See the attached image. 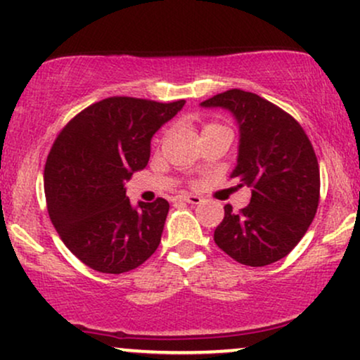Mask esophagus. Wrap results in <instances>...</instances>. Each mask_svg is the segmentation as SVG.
<instances>
[{"instance_id": "obj_1", "label": "esophagus", "mask_w": 360, "mask_h": 360, "mask_svg": "<svg viewBox=\"0 0 360 360\" xmlns=\"http://www.w3.org/2000/svg\"><path fill=\"white\" fill-rule=\"evenodd\" d=\"M174 201H184V203L198 205V203H201V198L194 196V194H183V196H176Z\"/></svg>"}]
</instances>
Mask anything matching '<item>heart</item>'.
Masks as SVG:
<instances>
[{
  "label": "heart",
  "mask_w": 360,
  "mask_h": 360,
  "mask_svg": "<svg viewBox=\"0 0 360 360\" xmlns=\"http://www.w3.org/2000/svg\"><path fill=\"white\" fill-rule=\"evenodd\" d=\"M208 127H212V125H208Z\"/></svg>",
  "instance_id": "heart-1"
}]
</instances>
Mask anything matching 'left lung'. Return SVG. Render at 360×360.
<instances>
[{"label":"left lung","instance_id":"left-lung-1","mask_svg":"<svg viewBox=\"0 0 360 360\" xmlns=\"http://www.w3.org/2000/svg\"><path fill=\"white\" fill-rule=\"evenodd\" d=\"M230 110L240 128L232 179L252 188L250 205L225 217L214 243L250 267L269 266L298 245L320 201V167L303 127L259 94L229 89L201 103Z\"/></svg>","mask_w":360,"mask_h":360}]
</instances>
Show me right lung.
<instances>
[{"label": "right lung", "mask_w": 360, "mask_h": 360, "mask_svg": "<svg viewBox=\"0 0 360 360\" xmlns=\"http://www.w3.org/2000/svg\"><path fill=\"white\" fill-rule=\"evenodd\" d=\"M111 96L71 118L57 135L44 171L52 225L82 264L122 274L157 250L169 203L130 205L125 181L147 166L150 139L184 106Z\"/></svg>", "instance_id": "right-lung-1"}]
</instances>
